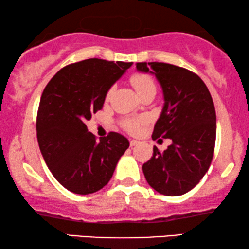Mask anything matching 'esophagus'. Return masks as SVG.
I'll return each mask as SVG.
<instances>
[{"label":"esophagus","instance_id":"esophagus-1","mask_svg":"<svg viewBox=\"0 0 249 249\" xmlns=\"http://www.w3.org/2000/svg\"><path fill=\"white\" fill-rule=\"evenodd\" d=\"M139 144L138 141H136V139H131L130 141V147H135V146H137Z\"/></svg>","mask_w":249,"mask_h":249}]
</instances>
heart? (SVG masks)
Instances as JSON below:
<instances>
[{"label": "heart", "instance_id": "heart-1", "mask_svg": "<svg viewBox=\"0 0 249 249\" xmlns=\"http://www.w3.org/2000/svg\"><path fill=\"white\" fill-rule=\"evenodd\" d=\"M131 84L134 85V87L137 90V93L139 95L144 94L145 91L155 89L156 90V86L153 78L149 76V74L146 73H134L130 78ZM112 91H113V88H110L107 94V98H110ZM144 120L142 119H127V120L124 121V127L125 130H128L129 132H137L139 130V127L141 124H142Z\"/></svg>", "mask_w": 249, "mask_h": 249}]
</instances>
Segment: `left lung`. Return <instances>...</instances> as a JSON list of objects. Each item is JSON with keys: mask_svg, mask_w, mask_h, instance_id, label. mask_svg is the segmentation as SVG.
<instances>
[{"mask_svg": "<svg viewBox=\"0 0 249 249\" xmlns=\"http://www.w3.org/2000/svg\"><path fill=\"white\" fill-rule=\"evenodd\" d=\"M138 71L155 74L164 105L152 138H170L164 152L153 148L142 172L148 185L165 196L192 190L209 170L216 137L214 103L204 81L185 68L163 62H139Z\"/></svg>", "mask_w": 249, "mask_h": 249, "instance_id": "1", "label": "left lung"}]
</instances>
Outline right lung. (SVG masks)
<instances>
[{
  "label": "right lung",
  "instance_id": "obj_1",
  "mask_svg": "<svg viewBox=\"0 0 249 249\" xmlns=\"http://www.w3.org/2000/svg\"><path fill=\"white\" fill-rule=\"evenodd\" d=\"M132 62L88 59L57 71L40 97L37 141L57 181L79 195L103 188L113 176L129 141L118 132L96 141L85 122L103 107L112 85Z\"/></svg>",
  "mask_w": 249,
  "mask_h": 249
}]
</instances>
